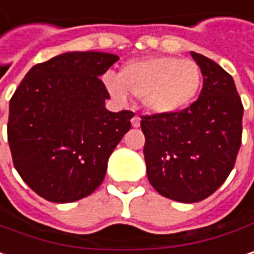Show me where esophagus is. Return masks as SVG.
Segmentation results:
<instances>
[{
	"mask_svg": "<svg viewBox=\"0 0 254 254\" xmlns=\"http://www.w3.org/2000/svg\"><path fill=\"white\" fill-rule=\"evenodd\" d=\"M131 126H133V127H139V126H140V118H139L137 115H134V117L131 118Z\"/></svg>",
	"mask_w": 254,
	"mask_h": 254,
	"instance_id": "obj_1",
	"label": "esophagus"
}]
</instances>
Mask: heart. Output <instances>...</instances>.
Returning a JSON list of instances; mask_svg holds the SVG:
<instances>
[{
  "instance_id": "obj_1",
  "label": "heart",
  "mask_w": 254,
  "mask_h": 254,
  "mask_svg": "<svg viewBox=\"0 0 254 254\" xmlns=\"http://www.w3.org/2000/svg\"><path fill=\"white\" fill-rule=\"evenodd\" d=\"M104 83L114 99L127 102L140 98L143 108L155 115H171L186 110L202 87L197 63L170 55L147 57L127 63L120 76L108 73Z\"/></svg>"
}]
</instances>
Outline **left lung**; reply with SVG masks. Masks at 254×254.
<instances>
[{"instance_id":"1","label":"left lung","mask_w":254,"mask_h":254,"mask_svg":"<svg viewBox=\"0 0 254 254\" xmlns=\"http://www.w3.org/2000/svg\"><path fill=\"white\" fill-rule=\"evenodd\" d=\"M190 54L203 76L199 99L177 114L146 115L140 123L149 183L183 203L206 199L227 180L241 144L244 111L233 77L210 58Z\"/></svg>"}]
</instances>
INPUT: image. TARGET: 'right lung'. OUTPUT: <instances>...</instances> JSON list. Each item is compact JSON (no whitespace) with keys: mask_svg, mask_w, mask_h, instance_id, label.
<instances>
[{"mask_svg":"<svg viewBox=\"0 0 254 254\" xmlns=\"http://www.w3.org/2000/svg\"><path fill=\"white\" fill-rule=\"evenodd\" d=\"M117 61L108 52H64L33 65L10 101L7 133L14 167L49 202L92 194L131 127L133 112L105 108L110 93L99 77Z\"/></svg>","mask_w":254,"mask_h":254,"instance_id":"right-lung-1","label":"right lung"}]
</instances>
